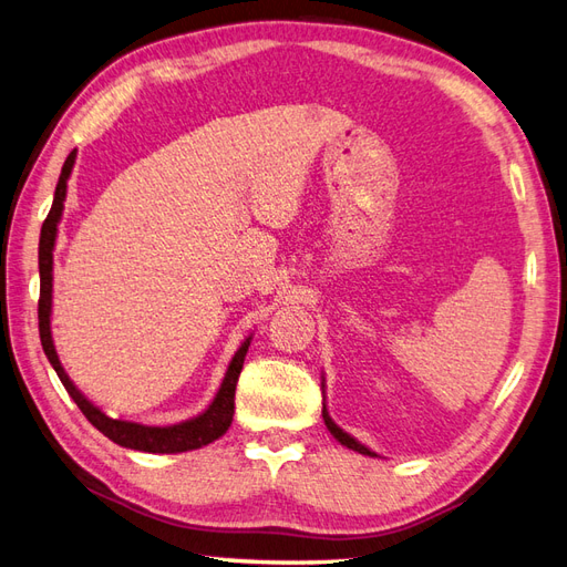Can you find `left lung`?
Returning a JSON list of instances; mask_svg holds the SVG:
<instances>
[{
    "label": "left lung",
    "instance_id": "obj_1",
    "mask_svg": "<svg viewBox=\"0 0 567 567\" xmlns=\"http://www.w3.org/2000/svg\"><path fill=\"white\" fill-rule=\"evenodd\" d=\"M321 417H324V422H327V430L336 436V439H339L341 443H343V446H348V449H353V451H358V453H362V455H377V453H372L370 449H364L362 446V443L360 441H355L353 436H350V434H346L343 430H341V426H336L333 422H331V417H329V412H327V408H321Z\"/></svg>",
    "mask_w": 567,
    "mask_h": 567
}]
</instances>
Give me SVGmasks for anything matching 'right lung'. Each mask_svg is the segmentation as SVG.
I'll return each instance as SVG.
<instances>
[{
  "instance_id": "obj_1",
  "label": "right lung",
  "mask_w": 567,
  "mask_h": 567,
  "mask_svg": "<svg viewBox=\"0 0 567 567\" xmlns=\"http://www.w3.org/2000/svg\"><path fill=\"white\" fill-rule=\"evenodd\" d=\"M75 162V150L66 157L64 166H61V176L54 190V203L48 214V219L42 224L40 231V300H38V319H40V341L42 350L48 360L52 362L56 377L61 379V384L69 391V395L75 401V405L81 408L87 422L97 426V430L112 439L114 443L124 449H135V451H145V453H183V451H195L203 449L207 443L217 441L221 434H226L228 426H231L234 420V398H236V384L243 370V360H246L248 346L250 341L243 343L238 348V353L234 355L231 364H228V372L221 381V389L214 398L212 405L188 422H181L174 426H145V424H135V422H124V420H112L106 417L100 408H95L87 398L71 384V379L66 377L64 367H61L56 350L52 343V333H50V312H52V250H54V238H56V224L61 219V209H64V197H66V181L71 176Z\"/></svg>"
}]
</instances>
